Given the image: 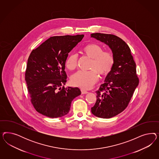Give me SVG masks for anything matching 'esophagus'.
Listing matches in <instances>:
<instances>
[{
	"mask_svg": "<svg viewBox=\"0 0 159 159\" xmlns=\"http://www.w3.org/2000/svg\"><path fill=\"white\" fill-rule=\"evenodd\" d=\"M81 92H82V94H83L88 93V92H87L86 90H84L83 89H81Z\"/></svg>",
	"mask_w": 159,
	"mask_h": 159,
	"instance_id": "esophagus-1",
	"label": "esophagus"
}]
</instances>
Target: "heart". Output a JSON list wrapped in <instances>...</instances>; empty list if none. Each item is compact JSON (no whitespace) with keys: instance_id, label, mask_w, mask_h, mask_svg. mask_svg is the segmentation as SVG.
Wrapping results in <instances>:
<instances>
[{"instance_id":"1","label":"heart","mask_w":159,"mask_h":159,"mask_svg":"<svg viewBox=\"0 0 159 159\" xmlns=\"http://www.w3.org/2000/svg\"><path fill=\"white\" fill-rule=\"evenodd\" d=\"M82 52L92 59L90 71H79L71 77L73 84L83 89H89L98 80V74L106 76L111 72L115 63V58L110 51H103L102 47L95 43H88L82 48ZM77 56L72 54L67 57L65 66L69 70L77 67Z\"/></svg>"}]
</instances>
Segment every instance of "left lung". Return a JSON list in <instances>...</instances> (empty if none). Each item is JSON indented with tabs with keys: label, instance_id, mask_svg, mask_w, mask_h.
<instances>
[{
	"label": "left lung",
	"instance_id": "obj_1",
	"mask_svg": "<svg viewBox=\"0 0 159 159\" xmlns=\"http://www.w3.org/2000/svg\"><path fill=\"white\" fill-rule=\"evenodd\" d=\"M91 37L108 45L115 58L111 72L96 92V102L91 110L97 117L110 118L127 107L138 86L136 63L129 46L120 37L102 33H93Z\"/></svg>",
	"mask_w": 159,
	"mask_h": 159
}]
</instances>
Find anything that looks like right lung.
<instances>
[{
    "instance_id": "right-lung-1",
    "label": "right lung",
    "mask_w": 159,
    "mask_h": 159,
    "mask_svg": "<svg viewBox=\"0 0 159 159\" xmlns=\"http://www.w3.org/2000/svg\"><path fill=\"white\" fill-rule=\"evenodd\" d=\"M84 35L51 37L29 56L25 80L34 108L49 118L66 115L73 100L81 92L65 84V62L69 53L82 41Z\"/></svg>"
}]
</instances>
